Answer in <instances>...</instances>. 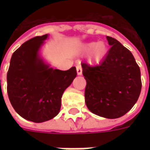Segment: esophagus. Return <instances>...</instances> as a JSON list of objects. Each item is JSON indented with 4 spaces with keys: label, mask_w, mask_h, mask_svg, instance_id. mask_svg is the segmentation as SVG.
<instances>
[{
    "label": "esophagus",
    "mask_w": 150,
    "mask_h": 150,
    "mask_svg": "<svg viewBox=\"0 0 150 150\" xmlns=\"http://www.w3.org/2000/svg\"><path fill=\"white\" fill-rule=\"evenodd\" d=\"M76 71H77V75H82V67L81 65L76 66Z\"/></svg>",
    "instance_id": "1"
}]
</instances>
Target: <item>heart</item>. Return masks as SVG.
Returning <instances> with one entry per match:
<instances>
[{
  "label": "heart",
  "mask_w": 150,
  "mask_h": 150,
  "mask_svg": "<svg viewBox=\"0 0 150 150\" xmlns=\"http://www.w3.org/2000/svg\"><path fill=\"white\" fill-rule=\"evenodd\" d=\"M80 48L83 52L90 51L88 61L91 65L99 64L102 62L108 52V46L104 42H90L83 43L80 46Z\"/></svg>",
  "instance_id": "heart-1"
}]
</instances>
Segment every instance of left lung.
I'll return each instance as SVG.
<instances>
[{"label": "left lung", "instance_id": "8db88e82", "mask_svg": "<svg viewBox=\"0 0 150 150\" xmlns=\"http://www.w3.org/2000/svg\"><path fill=\"white\" fill-rule=\"evenodd\" d=\"M111 46L100 65L82 63L87 82L85 103L97 116L116 119L128 112L142 90L141 71L132 54L117 40L107 36Z\"/></svg>", "mask_w": 150, "mask_h": 150}]
</instances>
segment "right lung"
<instances>
[{"instance_id": "obj_1", "label": "right lung", "mask_w": 150, "mask_h": 150, "mask_svg": "<svg viewBox=\"0 0 150 150\" xmlns=\"http://www.w3.org/2000/svg\"><path fill=\"white\" fill-rule=\"evenodd\" d=\"M48 34L23 43L12 55L7 73V92L14 110L24 119L42 123L59 114L61 98L77 75L76 68L67 71L50 67L40 56Z\"/></svg>"}]
</instances>
